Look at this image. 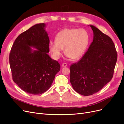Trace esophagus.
I'll return each mask as SVG.
<instances>
[{
  "instance_id": "obj_1",
  "label": "esophagus",
  "mask_w": 124,
  "mask_h": 124,
  "mask_svg": "<svg viewBox=\"0 0 124 124\" xmlns=\"http://www.w3.org/2000/svg\"><path fill=\"white\" fill-rule=\"evenodd\" d=\"M61 65H62V67H67V64L66 63H63Z\"/></svg>"
}]
</instances>
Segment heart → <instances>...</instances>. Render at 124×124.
I'll list each match as a JSON object with an SVG mask.
<instances>
[{
	"label": "heart",
	"mask_w": 124,
	"mask_h": 124,
	"mask_svg": "<svg viewBox=\"0 0 124 124\" xmlns=\"http://www.w3.org/2000/svg\"><path fill=\"white\" fill-rule=\"evenodd\" d=\"M90 37L84 29L65 28L59 31L56 40H50L49 47L56 58H59L64 49L65 54L72 60L81 57L89 45Z\"/></svg>",
	"instance_id": "b5f03b06"
}]
</instances>
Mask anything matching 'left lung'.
<instances>
[{"label":"left lung","instance_id":"left-lung-1","mask_svg":"<svg viewBox=\"0 0 124 124\" xmlns=\"http://www.w3.org/2000/svg\"><path fill=\"white\" fill-rule=\"evenodd\" d=\"M94 38L88 50L70 67V82L73 89L84 96L98 92L113 77L117 54L109 36L90 25Z\"/></svg>","mask_w":124,"mask_h":124}]
</instances>
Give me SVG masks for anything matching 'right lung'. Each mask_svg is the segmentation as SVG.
Instances as JSON below:
<instances>
[{"label": "right lung", "mask_w": 124, "mask_h": 124, "mask_svg": "<svg viewBox=\"0 0 124 124\" xmlns=\"http://www.w3.org/2000/svg\"><path fill=\"white\" fill-rule=\"evenodd\" d=\"M45 24H36L20 34L10 50L9 61L14 82L24 92L33 95L49 89L60 65L47 54L50 39ZM33 46L38 49L32 51Z\"/></svg>", "instance_id": "1"}]
</instances>
